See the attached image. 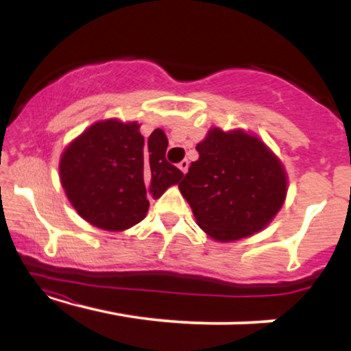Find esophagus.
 I'll return each instance as SVG.
<instances>
[{"instance_id": "34e87169", "label": "esophagus", "mask_w": 351, "mask_h": 351, "mask_svg": "<svg viewBox=\"0 0 351 351\" xmlns=\"http://www.w3.org/2000/svg\"><path fill=\"white\" fill-rule=\"evenodd\" d=\"M188 167H189V162H188V160H183V162H180V163H178V168H180V170L183 171V173H186V171H188Z\"/></svg>"}]
</instances>
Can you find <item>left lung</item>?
<instances>
[{"instance_id":"left-lung-1","label":"left lung","mask_w":351,"mask_h":351,"mask_svg":"<svg viewBox=\"0 0 351 351\" xmlns=\"http://www.w3.org/2000/svg\"><path fill=\"white\" fill-rule=\"evenodd\" d=\"M199 158L178 184L198 226L219 243L259 232L287 195V175L257 136L211 128L196 145Z\"/></svg>"}]
</instances>
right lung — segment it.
Instances as JSON below:
<instances>
[{
	"label": "right lung",
	"mask_w": 351,
	"mask_h": 351,
	"mask_svg": "<svg viewBox=\"0 0 351 351\" xmlns=\"http://www.w3.org/2000/svg\"><path fill=\"white\" fill-rule=\"evenodd\" d=\"M168 138L156 128L143 138L136 122L108 119L82 132L60 156V183L80 217L106 231H125L183 178L167 162Z\"/></svg>",
	"instance_id": "add662e5"
}]
</instances>
